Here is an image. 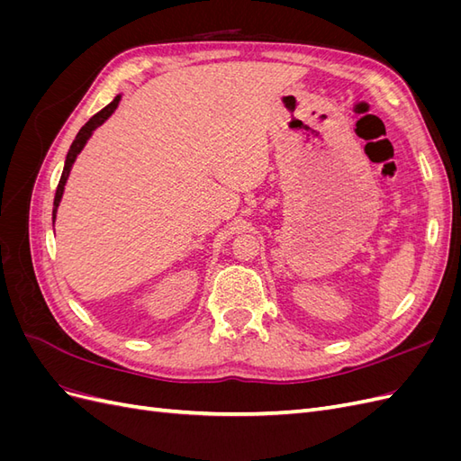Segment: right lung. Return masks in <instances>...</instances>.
I'll use <instances>...</instances> for the list:
<instances>
[{
	"label": "right lung",
	"instance_id": "right-lung-1",
	"mask_svg": "<svg viewBox=\"0 0 461 461\" xmlns=\"http://www.w3.org/2000/svg\"><path fill=\"white\" fill-rule=\"evenodd\" d=\"M119 100H121V95H117L115 100L111 102L109 105H105L102 111H97V113L85 124V127H82V129L78 131L77 138H75L73 144H71V149H68V153H67V159H65V167H63V173H61V178H59V185H58V190H55V198H53V219H55V212H58V205H59L61 196H63V188H65V183H67L68 171H71V167H73L77 156L80 153V149L85 148V144H86V140L90 138L92 131H94L95 127H100V124L117 109Z\"/></svg>",
	"mask_w": 461,
	"mask_h": 461
}]
</instances>
